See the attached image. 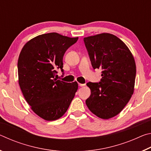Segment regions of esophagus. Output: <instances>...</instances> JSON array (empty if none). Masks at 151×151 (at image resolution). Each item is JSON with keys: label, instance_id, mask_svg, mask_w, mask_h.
Returning a JSON list of instances; mask_svg holds the SVG:
<instances>
[{"label": "esophagus", "instance_id": "esophagus-1", "mask_svg": "<svg viewBox=\"0 0 151 151\" xmlns=\"http://www.w3.org/2000/svg\"><path fill=\"white\" fill-rule=\"evenodd\" d=\"M85 85V84H81V83H78V86H84Z\"/></svg>", "mask_w": 151, "mask_h": 151}]
</instances>
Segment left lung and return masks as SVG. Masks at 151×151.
Segmentation results:
<instances>
[{"mask_svg":"<svg viewBox=\"0 0 151 151\" xmlns=\"http://www.w3.org/2000/svg\"><path fill=\"white\" fill-rule=\"evenodd\" d=\"M84 42L93 68L102 70L101 82L86 84L91 93L86 104L99 118L111 119L121 112L134 93V57L127 46L110 33L85 37Z\"/></svg>","mask_w":151,"mask_h":151,"instance_id":"1","label":"left lung"}]
</instances>
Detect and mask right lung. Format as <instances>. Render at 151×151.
<instances>
[{"instance_id": "add662e5", "label": "right lung", "mask_w": 151, "mask_h": 151, "mask_svg": "<svg viewBox=\"0 0 151 151\" xmlns=\"http://www.w3.org/2000/svg\"><path fill=\"white\" fill-rule=\"evenodd\" d=\"M78 38L57 32L39 35L28 41L18 60L19 84L31 109L46 121L64 115L78 89L76 82L68 83L55 78L63 72V56Z\"/></svg>"}]
</instances>
